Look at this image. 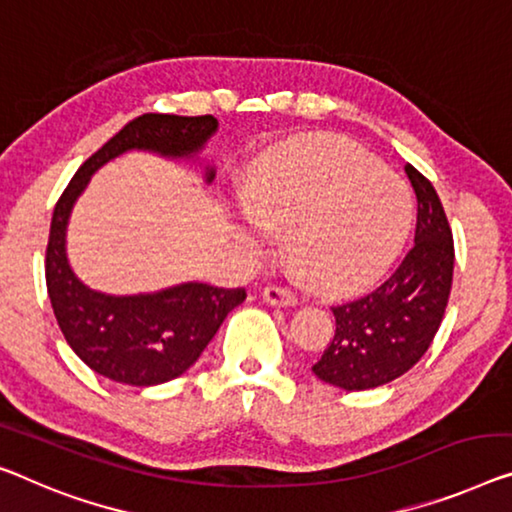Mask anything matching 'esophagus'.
Segmentation results:
<instances>
[{
  "mask_svg": "<svg viewBox=\"0 0 512 512\" xmlns=\"http://www.w3.org/2000/svg\"><path fill=\"white\" fill-rule=\"evenodd\" d=\"M262 299L269 303V305H278V308H287V305H296V301H299V299H296V294L292 292V289L278 287V285L264 287Z\"/></svg>",
  "mask_w": 512,
  "mask_h": 512,
  "instance_id": "34e87169",
  "label": "esophagus"
}]
</instances>
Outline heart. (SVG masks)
Returning <instances> with one entry per match:
<instances>
[{
	"label": "heart",
	"instance_id": "heart-1",
	"mask_svg": "<svg viewBox=\"0 0 512 512\" xmlns=\"http://www.w3.org/2000/svg\"><path fill=\"white\" fill-rule=\"evenodd\" d=\"M246 207L266 230H285L299 276L324 294L375 282L414 216L407 183L338 135H308L271 154L248 183ZM236 236L255 250L266 239L257 225H241Z\"/></svg>",
	"mask_w": 512,
	"mask_h": 512
}]
</instances>
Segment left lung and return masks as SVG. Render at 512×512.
Here are the masks:
<instances>
[{
  "label": "left lung",
  "instance_id": "left-lung-1",
  "mask_svg": "<svg viewBox=\"0 0 512 512\" xmlns=\"http://www.w3.org/2000/svg\"><path fill=\"white\" fill-rule=\"evenodd\" d=\"M418 213L414 248L377 289L333 305L335 335L312 372L345 391L384 386L414 368L432 345L453 285L455 246L437 190L404 165Z\"/></svg>",
  "mask_w": 512,
  "mask_h": 512
}]
</instances>
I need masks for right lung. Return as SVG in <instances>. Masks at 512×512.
Here are the masks:
<instances>
[{"label":"right lung","mask_w":512,"mask_h":512,"mask_svg":"<svg viewBox=\"0 0 512 512\" xmlns=\"http://www.w3.org/2000/svg\"><path fill=\"white\" fill-rule=\"evenodd\" d=\"M218 119L142 114L87 158L61 193L52 213L45 285L57 324L75 354L98 375L128 386H156L177 379L193 365L246 299V289L183 282L154 294L112 296L94 292L75 278L66 257V225L73 204L98 167L131 149L190 158L216 133ZM213 170L207 167V181Z\"/></svg>","instance_id":"right-lung-1"}]
</instances>
